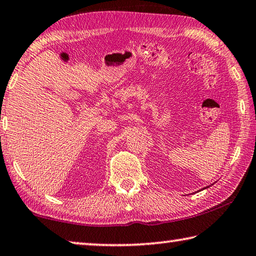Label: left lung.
<instances>
[{"instance_id":"obj_1","label":"left lung","mask_w":256,"mask_h":256,"mask_svg":"<svg viewBox=\"0 0 256 256\" xmlns=\"http://www.w3.org/2000/svg\"><path fill=\"white\" fill-rule=\"evenodd\" d=\"M206 188H208V187H206Z\"/></svg>"}]
</instances>
